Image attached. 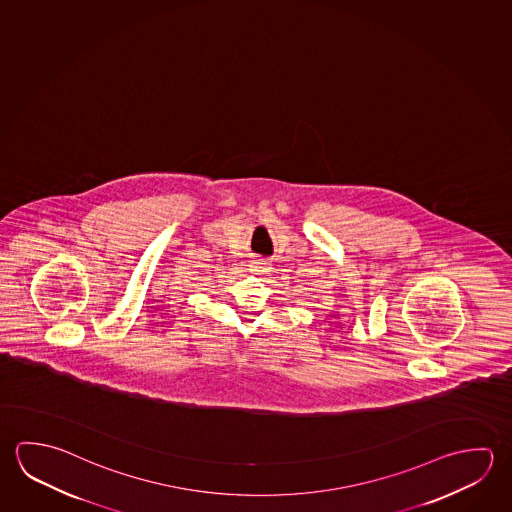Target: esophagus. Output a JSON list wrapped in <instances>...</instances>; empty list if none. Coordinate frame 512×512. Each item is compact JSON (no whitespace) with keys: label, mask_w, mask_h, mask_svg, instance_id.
<instances>
[{"label":"esophagus","mask_w":512,"mask_h":512,"mask_svg":"<svg viewBox=\"0 0 512 512\" xmlns=\"http://www.w3.org/2000/svg\"><path fill=\"white\" fill-rule=\"evenodd\" d=\"M248 268H250V271H253V273H257V275H260V273H266V271H268L269 262L268 260L264 259L252 260Z\"/></svg>","instance_id":"1"}]
</instances>
